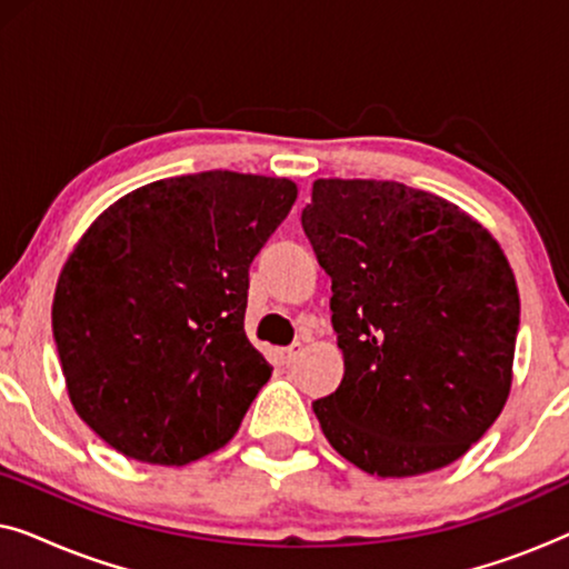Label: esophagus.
I'll return each instance as SVG.
<instances>
[{"instance_id":"esophagus-1","label":"esophagus","mask_w":569,"mask_h":569,"mask_svg":"<svg viewBox=\"0 0 569 569\" xmlns=\"http://www.w3.org/2000/svg\"><path fill=\"white\" fill-rule=\"evenodd\" d=\"M300 355H302V345H300V341H295V345L282 349V362H284V365H292L295 360H298Z\"/></svg>"}]
</instances>
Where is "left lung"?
Instances as JSON below:
<instances>
[{
  "label": "left lung",
  "mask_w": 569,
  "mask_h": 569,
  "mask_svg": "<svg viewBox=\"0 0 569 569\" xmlns=\"http://www.w3.org/2000/svg\"><path fill=\"white\" fill-rule=\"evenodd\" d=\"M300 220L345 352L339 388L313 401L326 440L378 477L453 463L510 393L520 298L500 243L396 181L318 178Z\"/></svg>",
  "instance_id": "left-lung-1"
}]
</instances>
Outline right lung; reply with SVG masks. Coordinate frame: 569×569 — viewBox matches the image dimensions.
<instances>
[{
  "mask_svg": "<svg viewBox=\"0 0 569 569\" xmlns=\"http://www.w3.org/2000/svg\"><path fill=\"white\" fill-rule=\"evenodd\" d=\"M298 199L207 170L127 193L61 269L53 341L82 422L127 458L183 466L238 432L271 365L246 337L248 269Z\"/></svg>",
  "mask_w": 569,
  "mask_h": 569,
  "instance_id": "add662e5",
  "label": "right lung"
}]
</instances>
